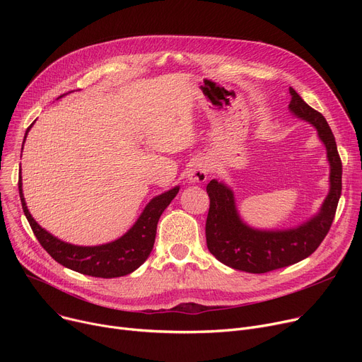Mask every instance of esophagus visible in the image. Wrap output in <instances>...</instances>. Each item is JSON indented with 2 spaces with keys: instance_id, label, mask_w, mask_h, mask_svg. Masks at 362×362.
I'll list each match as a JSON object with an SVG mask.
<instances>
[{
  "instance_id": "obj_1",
  "label": "esophagus",
  "mask_w": 362,
  "mask_h": 362,
  "mask_svg": "<svg viewBox=\"0 0 362 362\" xmlns=\"http://www.w3.org/2000/svg\"><path fill=\"white\" fill-rule=\"evenodd\" d=\"M208 170H210L208 163L202 158H198L187 168L186 177L191 183H204L208 176Z\"/></svg>"
}]
</instances>
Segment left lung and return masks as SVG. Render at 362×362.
I'll return each instance as SVG.
<instances>
[{
  "mask_svg": "<svg viewBox=\"0 0 362 362\" xmlns=\"http://www.w3.org/2000/svg\"><path fill=\"white\" fill-rule=\"evenodd\" d=\"M289 110L295 117L311 123L327 151L330 191L320 211L293 229L258 230L242 221L232 189L213 179L206 185L210 210L205 223L206 246L220 262L246 273L261 274L288 267L310 257L326 238L341 194V161L336 141L322 114L311 108L289 88Z\"/></svg>",
  "mask_w": 362,
  "mask_h": 362,
  "instance_id": "8db88e82",
  "label": "left lung"
}]
</instances>
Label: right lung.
I'll return each mask as SVG.
<instances>
[{
	"instance_id": "add662e5",
	"label": "right lung",
	"mask_w": 362,
	"mask_h": 362,
	"mask_svg": "<svg viewBox=\"0 0 362 362\" xmlns=\"http://www.w3.org/2000/svg\"><path fill=\"white\" fill-rule=\"evenodd\" d=\"M32 124L28 127L26 135ZM177 192L179 186L152 198L136 220V223L117 240L98 246H78L52 236L35 221L28 210L23 197L22 176L18 177V194H21L23 213L36 239L42 245V248L57 262L64 265V267L86 276L103 279H112L130 274L146 261L152 248H154L158 220L168 204L175 199Z\"/></svg>"
}]
</instances>
